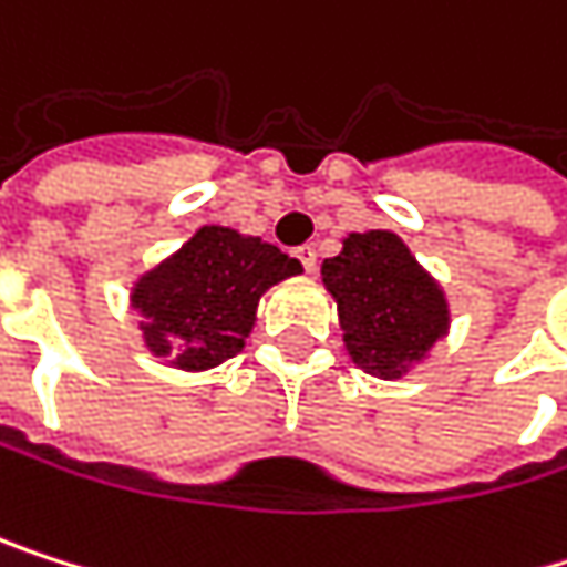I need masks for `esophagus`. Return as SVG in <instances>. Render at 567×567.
I'll use <instances>...</instances> for the list:
<instances>
[{"mask_svg": "<svg viewBox=\"0 0 567 567\" xmlns=\"http://www.w3.org/2000/svg\"><path fill=\"white\" fill-rule=\"evenodd\" d=\"M296 258L302 261V268H306V271H316V268H319V251H316V245H302V248H296Z\"/></svg>", "mask_w": 567, "mask_h": 567, "instance_id": "obj_1", "label": "esophagus"}]
</instances>
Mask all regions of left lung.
<instances>
[{
    "label": "left lung",
    "mask_w": 567,
    "mask_h": 567,
    "mask_svg": "<svg viewBox=\"0 0 567 567\" xmlns=\"http://www.w3.org/2000/svg\"><path fill=\"white\" fill-rule=\"evenodd\" d=\"M322 281L339 302L346 349L359 369L402 379L449 332V302L395 231H352Z\"/></svg>",
    "instance_id": "8db88e82"
}]
</instances>
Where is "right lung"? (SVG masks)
Returning <instances> with one entry per match:
<instances>
[{"mask_svg":"<svg viewBox=\"0 0 567 567\" xmlns=\"http://www.w3.org/2000/svg\"><path fill=\"white\" fill-rule=\"evenodd\" d=\"M299 271V258L261 238L205 225L135 281L132 309L145 319L142 336L152 355L198 372L238 355L261 292Z\"/></svg>","mask_w":567,"mask_h":567,"instance_id":"add662e5","label":"right lung"}]
</instances>
